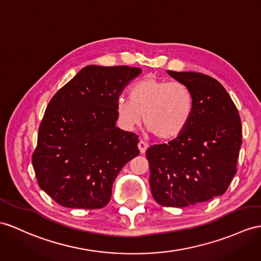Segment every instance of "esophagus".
<instances>
[{"instance_id":"esophagus-1","label":"esophagus","mask_w":261,"mask_h":261,"mask_svg":"<svg viewBox=\"0 0 261 261\" xmlns=\"http://www.w3.org/2000/svg\"><path fill=\"white\" fill-rule=\"evenodd\" d=\"M138 149H139V151L142 152V154H144V152L146 151V149H147V147H148V145L146 144L144 141H139V143H138Z\"/></svg>"}]
</instances>
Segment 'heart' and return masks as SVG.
I'll use <instances>...</instances> for the list:
<instances>
[{
    "mask_svg": "<svg viewBox=\"0 0 261 261\" xmlns=\"http://www.w3.org/2000/svg\"><path fill=\"white\" fill-rule=\"evenodd\" d=\"M130 98L116 100L118 122L125 129L134 130L142 124L156 138L170 141L179 136L189 123L194 97L178 82L145 77L133 85Z\"/></svg>",
    "mask_w": 261,
    "mask_h": 261,
    "instance_id": "1",
    "label": "heart"
}]
</instances>
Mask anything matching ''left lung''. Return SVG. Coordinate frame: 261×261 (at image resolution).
I'll use <instances>...</instances> for the list:
<instances>
[{
	"instance_id": "obj_1",
	"label": "left lung",
	"mask_w": 261,
	"mask_h": 261,
	"mask_svg": "<svg viewBox=\"0 0 261 261\" xmlns=\"http://www.w3.org/2000/svg\"><path fill=\"white\" fill-rule=\"evenodd\" d=\"M167 73L194 97L186 128L168 144L146 150L149 185L162 206L187 207L224 194L236 175L241 146V120L220 83L196 72Z\"/></svg>"
}]
</instances>
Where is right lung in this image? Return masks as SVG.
<instances>
[{
	"mask_svg": "<svg viewBox=\"0 0 261 261\" xmlns=\"http://www.w3.org/2000/svg\"><path fill=\"white\" fill-rule=\"evenodd\" d=\"M141 73L137 67L88 65L49 100L32 164L41 189L57 204L81 209L109 204L116 176L139 154L138 136L116 126V100Z\"/></svg>",
	"mask_w": 261,
	"mask_h": 261,
	"instance_id": "1",
	"label": "right lung"
}]
</instances>
